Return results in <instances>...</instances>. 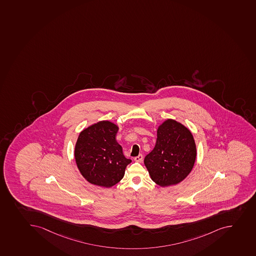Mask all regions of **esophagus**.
Wrapping results in <instances>:
<instances>
[{
	"instance_id": "1",
	"label": "esophagus",
	"mask_w": 256,
	"mask_h": 256,
	"mask_svg": "<svg viewBox=\"0 0 256 256\" xmlns=\"http://www.w3.org/2000/svg\"><path fill=\"white\" fill-rule=\"evenodd\" d=\"M134 160L136 162H141V161L143 160V156H142V154H140V156L134 157Z\"/></svg>"
}]
</instances>
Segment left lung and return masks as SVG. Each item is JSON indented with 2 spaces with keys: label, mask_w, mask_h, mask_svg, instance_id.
<instances>
[{
  "label": "left lung",
  "mask_w": 256,
  "mask_h": 256,
  "mask_svg": "<svg viewBox=\"0 0 256 256\" xmlns=\"http://www.w3.org/2000/svg\"><path fill=\"white\" fill-rule=\"evenodd\" d=\"M195 141L186 127L168 119L157 130L156 146L144 160L151 178L161 186L180 184L196 160Z\"/></svg>",
  "instance_id": "obj_1"
}]
</instances>
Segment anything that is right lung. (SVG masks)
<instances>
[{"mask_svg":"<svg viewBox=\"0 0 256 256\" xmlns=\"http://www.w3.org/2000/svg\"><path fill=\"white\" fill-rule=\"evenodd\" d=\"M118 126L102 120L84 130L75 146L76 166L90 184L110 188L123 178L132 160L124 157L116 140Z\"/></svg>","mask_w":256,"mask_h":256,"instance_id":"obj_1","label":"right lung"}]
</instances>
